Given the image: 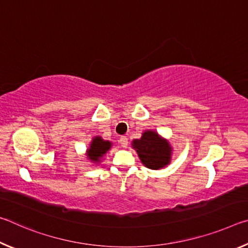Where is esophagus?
Masks as SVG:
<instances>
[{"label": "esophagus", "instance_id": "34e87169", "mask_svg": "<svg viewBox=\"0 0 248 248\" xmlns=\"http://www.w3.org/2000/svg\"><path fill=\"white\" fill-rule=\"evenodd\" d=\"M119 143H120L121 146H123V148H127V145H128V138L124 137V136L120 137Z\"/></svg>", "mask_w": 248, "mask_h": 248}]
</instances>
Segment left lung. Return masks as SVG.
<instances>
[{"label": "left lung", "instance_id": "1", "mask_svg": "<svg viewBox=\"0 0 248 248\" xmlns=\"http://www.w3.org/2000/svg\"><path fill=\"white\" fill-rule=\"evenodd\" d=\"M132 148L148 169L159 170L170 163L173 150L170 142L152 130H146L140 139L133 140Z\"/></svg>", "mask_w": 248, "mask_h": 248}]
</instances>
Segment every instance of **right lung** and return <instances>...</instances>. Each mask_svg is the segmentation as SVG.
<instances>
[{"label": "right lung", "mask_w": 248, "mask_h": 248, "mask_svg": "<svg viewBox=\"0 0 248 248\" xmlns=\"http://www.w3.org/2000/svg\"><path fill=\"white\" fill-rule=\"evenodd\" d=\"M111 142L110 141H105L102 139V137H95L92 140L90 148L86 151L87 158L91 162L98 164L100 163V159L106 154L111 148Z\"/></svg>", "instance_id": "right-lung-1"}]
</instances>
